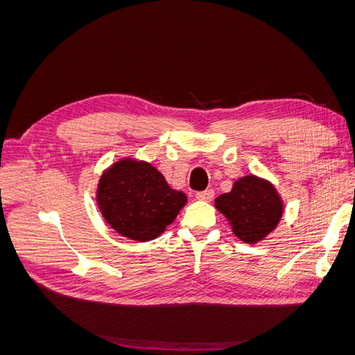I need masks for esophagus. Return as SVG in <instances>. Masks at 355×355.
<instances>
[{"instance_id": "esophagus-1", "label": "esophagus", "mask_w": 355, "mask_h": 355, "mask_svg": "<svg viewBox=\"0 0 355 355\" xmlns=\"http://www.w3.org/2000/svg\"><path fill=\"white\" fill-rule=\"evenodd\" d=\"M197 200L200 201H211L213 197H214V191L211 189H206V191H201V192H197Z\"/></svg>"}]
</instances>
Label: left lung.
<instances>
[{"instance_id":"1","label":"left lung","mask_w":355,"mask_h":355,"mask_svg":"<svg viewBox=\"0 0 355 355\" xmlns=\"http://www.w3.org/2000/svg\"><path fill=\"white\" fill-rule=\"evenodd\" d=\"M214 207L227 218L232 232L249 244L265 240L280 223L284 211L275 187L254 175L235 180L230 192L214 200Z\"/></svg>"}]
</instances>
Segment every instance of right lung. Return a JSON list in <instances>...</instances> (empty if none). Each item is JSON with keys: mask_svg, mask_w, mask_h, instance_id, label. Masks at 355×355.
I'll return each instance as SVG.
<instances>
[{"mask_svg": "<svg viewBox=\"0 0 355 355\" xmlns=\"http://www.w3.org/2000/svg\"><path fill=\"white\" fill-rule=\"evenodd\" d=\"M96 201L114 231L144 243L159 237L188 198L182 191L170 188L151 163L121 158L102 173Z\"/></svg>", "mask_w": 355, "mask_h": 355, "instance_id": "right-lung-1", "label": "right lung"}]
</instances>
